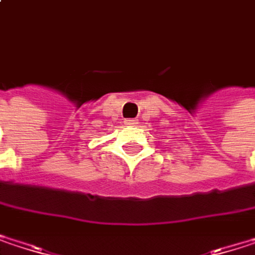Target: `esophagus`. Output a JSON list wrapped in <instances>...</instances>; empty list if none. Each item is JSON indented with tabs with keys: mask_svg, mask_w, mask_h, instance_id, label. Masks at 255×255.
<instances>
[{
	"mask_svg": "<svg viewBox=\"0 0 255 255\" xmlns=\"http://www.w3.org/2000/svg\"><path fill=\"white\" fill-rule=\"evenodd\" d=\"M138 123H137V120H126V126L127 127H135Z\"/></svg>",
	"mask_w": 255,
	"mask_h": 255,
	"instance_id": "obj_1",
	"label": "esophagus"
}]
</instances>
